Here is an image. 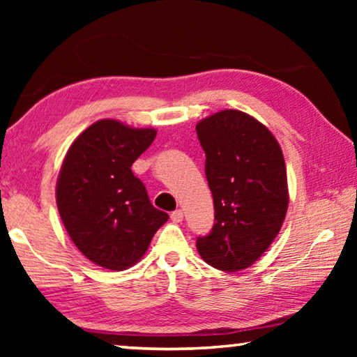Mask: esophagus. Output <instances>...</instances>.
I'll return each mask as SVG.
<instances>
[{"instance_id": "1", "label": "esophagus", "mask_w": 357, "mask_h": 357, "mask_svg": "<svg viewBox=\"0 0 357 357\" xmlns=\"http://www.w3.org/2000/svg\"><path fill=\"white\" fill-rule=\"evenodd\" d=\"M170 217H172V220H173L174 223H179V222H183L184 214H183V211L178 209V211H174V213H172Z\"/></svg>"}]
</instances>
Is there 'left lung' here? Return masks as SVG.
<instances>
[{
    "label": "left lung",
    "mask_w": 357,
    "mask_h": 357,
    "mask_svg": "<svg viewBox=\"0 0 357 357\" xmlns=\"http://www.w3.org/2000/svg\"><path fill=\"white\" fill-rule=\"evenodd\" d=\"M197 135L215 211L214 227L197 239V250L215 269H245L274 243L285 220L289 195L282 148L264 124L239 110L202 119Z\"/></svg>",
    "instance_id": "left-lung-1"
}]
</instances>
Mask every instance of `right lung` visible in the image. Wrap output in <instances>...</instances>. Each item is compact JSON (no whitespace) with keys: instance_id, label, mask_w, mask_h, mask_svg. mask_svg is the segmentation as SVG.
<instances>
[{"instance_id":"add662e5","label":"right lung","mask_w":357,"mask_h":357,"mask_svg":"<svg viewBox=\"0 0 357 357\" xmlns=\"http://www.w3.org/2000/svg\"><path fill=\"white\" fill-rule=\"evenodd\" d=\"M155 135V129L100 119L66 153L56 181L59 215L77 249L105 269L124 271L140 261L168 220L130 170Z\"/></svg>"}]
</instances>
